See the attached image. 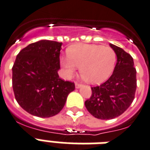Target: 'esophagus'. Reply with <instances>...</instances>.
Wrapping results in <instances>:
<instances>
[{
    "label": "esophagus",
    "instance_id": "obj_1",
    "mask_svg": "<svg viewBox=\"0 0 150 150\" xmlns=\"http://www.w3.org/2000/svg\"><path fill=\"white\" fill-rule=\"evenodd\" d=\"M81 85L82 84H81V83H78V82H76V83H75V86H76V88H81Z\"/></svg>",
    "mask_w": 150,
    "mask_h": 150
}]
</instances>
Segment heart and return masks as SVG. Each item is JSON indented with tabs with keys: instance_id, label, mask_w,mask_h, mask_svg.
I'll return each mask as SVG.
<instances>
[{
	"instance_id": "1",
	"label": "heart",
	"mask_w": 150,
	"mask_h": 150,
	"mask_svg": "<svg viewBox=\"0 0 150 150\" xmlns=\"http://www.w3.org/2000/svg\"><path fill=\"white\" fill-rule=\"evenodd\" d=\"M68 58H60L61 66L68 77L80 68L82 78L90 84H100L108 79L114 69L116 54L113 49L100 45L79 44L67 50Z\"/></svg>"
}]
</instances>
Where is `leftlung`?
Returning <instances> with one entry per match:
<instances>
[{"label": "left lung", "mask_w": 150, "mask_h": 150, "mask_svg": "<svg viewBox=\"0 0 150 150\" xmlns=\"http://www.w3.org/2000/svg\"><path fill=\"white\" fill-rule=\"evenodd\" d=\"M117 56L113 74L99 86L92 87V96L84 102L91 115L100 119L121 115L134 99L137 88L136 69L133 58L122 48L111 44Z\"/></svg>", "instance_id": "1"}]
</instances>
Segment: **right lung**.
<instances>
[{"label": "right lung", "instance_id": "1", "mask_svg": "<svg viewBox=\"0 0 150 150\" xmlns=\"http://www.w3.org/2000/svg\"><path fill=\"white\" fill-rule=\"evenodd\" d=\"M62 42L40 40L21 50L12 66V88L17 103L40 118L57 115L65 106L74 82L65 81L60 69Z\"/></svg>", "mask_w": 150, "mask_h": 150}]
</instances>
